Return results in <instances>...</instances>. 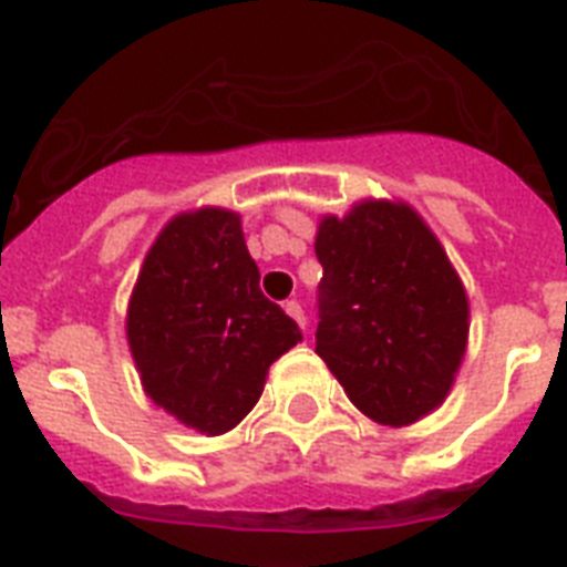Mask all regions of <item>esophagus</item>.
I'll list each match as a JSON object with an SVG mask.
<instances>
[{
    "mask_svg": "<svg viewBox=\"0 0 567 567\" xmlns=\"http://www.w3.org/2000/svg\"><path fill=\"white\" fill-rule=\"evenodd\" d=\"M285 311H288V315H291L293 323H297V327H300L302 332H306V311H302L300 302H297V300L285 302Z\"/></svg>",
    "mask_w": 567,
    "mask_h": 567,
    "instance_id": "obj_1",
    "label": "esophagus"
}]
</instances>
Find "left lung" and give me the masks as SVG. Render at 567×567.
Wrapping results in <instances>:
<instances>
[{
    "mask_svg": "<svg viewBox=\"0 0 567 567\" xmlns=\"http://www.w3.org/2000/svg\"><path fill=\"white\" fill-rule=\"evenodd\" d=\"M315 353L368 417L403 426L447 396L465 355L467 297L409 205L362 203L320 223Z\"/></svg>",
    "mask_w": 567,
    "mask_h": 567,
    "instance_id": "1",
    "label": "left lung"
}]
</instances>
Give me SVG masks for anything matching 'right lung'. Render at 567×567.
Masks as SVG:
<instances>
[{
  "instance_id": "obj_1",
  "label": "right lung",
  "mask_w": 567,
  "mask_h": 567,
  "mask_svg": "<svg viewBox=\"0 0 567 567\" xmlns=\"http://www.w3.org/2000/svg\"><path fill=\"white\" fill-rule=\"evenodd\" d=\"M238 214H179L158 235L128 302V347L146 394L205 435L244 421L267 368L300 329L258 288Z\"/></svg>"
}]
</instances>
